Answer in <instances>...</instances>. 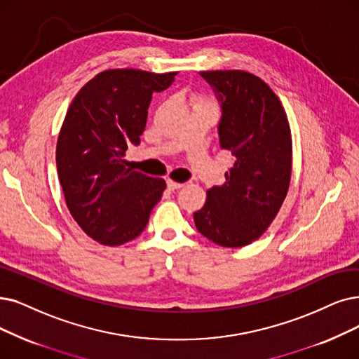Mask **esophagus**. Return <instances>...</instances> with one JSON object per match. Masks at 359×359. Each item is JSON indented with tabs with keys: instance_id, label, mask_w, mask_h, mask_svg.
I'll return each mask as SVG.
<instances>
[{
	"instance_id": "esophagus-1",
	"label": "esophagus",
	"mask_w": 359,
	"mask_h": 359,
	"mask_svg": "<svg viewBox=\"0 0 359 359\" xmlns=\"http://www.w3.org/2000/svg\"><path fill=\"white\" fill-rule=\"evenodd\" d=\"M184 187V184L182 182H177V181H170V180H168V189L169 190H178V189H182Z\"/></svg>"
}]
</instances>
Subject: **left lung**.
Returning <instances> with one entry per match:
<instances>
[{"label":"left lung","mask_w":359,"mask_h":359,"mask_svg":"<svg viewBox=\"0 0 359 359\" xmlns=\"http://www.w3.org/2000/svg\"><path fill=\"white\" fill-rule=\"evenodd\" d=\"M221 103L219 146L234 163L224 185L208 190L194 212L197 231L224 248L259 238L289 191L292 134L281 102L268 85L245 70L200 72Z\"/></svg>","instance_id":"8db88e82"}]
</instances>
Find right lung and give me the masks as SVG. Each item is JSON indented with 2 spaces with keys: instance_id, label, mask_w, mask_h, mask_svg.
Returning <instances> with one entry per match:
<instances>
[{
  "instance_id": "1",
  "label": "right lung",
  "mask_w": 359,
  "mask_h": 359,
  "mask_svg": "<svg viewBox=\"0 0 359 359\" xmlns=\"http://www.w3.org/2000/svg\"><path fill=\"white\" fill-rule=\"evenodd\" d=\"M177 72L110 69L88 81L70 103L57 140V174L72 217L95 241L121 246L138 237L166 182L126 168L140 144L153 93Z\"/></svg>"
}]
</instances>
